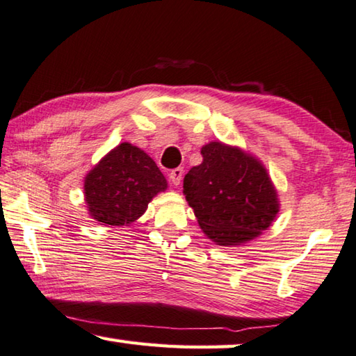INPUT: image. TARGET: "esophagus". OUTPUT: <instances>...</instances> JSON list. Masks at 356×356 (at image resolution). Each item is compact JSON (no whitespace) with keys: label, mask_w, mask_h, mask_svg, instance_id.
Returning <instances> with one entry per match:
<instances>
[{"label":"esophagus","mask_w":356,"mask_h":356,"mask_svg":"<svg viewBox=\"0 0 356 356\" xmlns=\"http://www.w3.org/2000/svg\"><path fill=\"white\" fill-rule=\"evenodd\" d=\"M182 177H184V170L182 168H174V170L170 172V180L172 185H180L182 182Z\"/></svg>","instance_id":"1"}]
</instances>
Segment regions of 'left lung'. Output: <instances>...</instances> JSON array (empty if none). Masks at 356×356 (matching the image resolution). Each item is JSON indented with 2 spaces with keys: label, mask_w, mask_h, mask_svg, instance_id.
<instances>
[{
  "label": "left lung",
  "mask_w": 356,
  "mask_h": 356,
  "mask_svg": "<svg viewBox=\"0 0 356 356\" xmlns=\"http://www.w3.org/2000/svg\"><path fill=\"white\" fill-rule=\"evenodd\" d=\"M202 163L184 179V195L204 234L219 245H238L266 230L280 204L266 168L240 147L211 141Z\"/></svg>",
  "instance_id": "left-lung-1"
}]
</instances>
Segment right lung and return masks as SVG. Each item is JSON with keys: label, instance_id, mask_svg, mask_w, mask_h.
<instances>
[{"label": "right lung", "instance_id": "1", "mask_svg": "<svg viewBox=\"0 0 356 356\" xmlns=\"http://www.w3.org/2000/svg\"><path fill=\"white\" fill-rule=\"evenodd\" d=\"M168 188L163 174L145 151L121 143L86 176L90 216L102 225H127L143 215L147 204Z\"/></svg>", "mask_w": 356, "mask_h": 356}]
</instances>
